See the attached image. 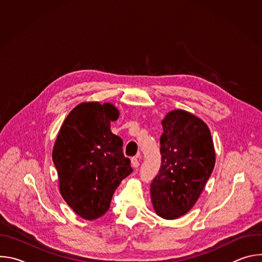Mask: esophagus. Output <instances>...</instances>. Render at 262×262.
Returning a JSON list of instances; mask_svg holds the SVG:
<instances>
[{
    "instance_id": "esophagus-1",
    "label": "esophagus",
    "mask_w": 262,
    "mask_h": 262,
    "mask_svg": "<svg viewBox=\"0 0 262 262\" xmlns=\"http://www.w3.org/2000/svg\"><path fill=\"white\" fill-rule=\"evenodd\" d=\"M139 161H138V158H132V166H133V168H135V169H137L138 167H139Z\"/></svg>"
}]
</instances>
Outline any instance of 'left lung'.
Here are the masks:
<instances>
[{"instance_id":"8db88e82","label":"left lung","mask_w":262,"mask_h":262,"mask_svg":"<svg viewBox=\"0 0 262 262\" xmlns=\"http://www.w3.org/2000/svg\"><path fill=\"white\" fill-rule=\"evenodd\" d=\"M162 165L150 184L154 209L166 220L189 212L212 173L215 151L207 124L183 110L162 120Z\"/></svg>"}]
</instances>
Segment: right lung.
Listing matches in <instances>:
<instances>
[{
  "label": "right lung",
  "mask_w": 262,
  "mask_h": 262,
  "mask_svg": "<svg viewBox=\"0 0 262 262\" xmlns=\"http://www.w3.org/2000/svg\"><path fill=\"white\" fill-rule=\"evenodd\" d=\"M118 117L114 104L82 102L65 118L53 148L61 196L88 221L107 211L115 190L133 172L122 139L111 132Z\"/></svg>",
  "instance_id": "add662e5"
}]
</instances>
